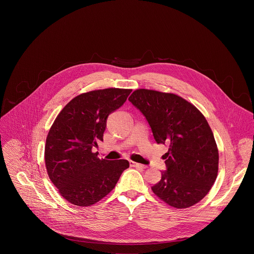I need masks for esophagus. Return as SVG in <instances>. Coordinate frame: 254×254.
Returning a JSON list of instances; mask_svg holds the SVG:
<instances>
[{
  "instance_id": "34e87169",
  "label": "esophagus",
  "mask_w": 254,
  "mask_h": 254,
  "mask_svg": "<svg viewBox=\"0 0 254 254\" xmlns=\"http://www.w3.org/2000/svg\"><path fill=\"white\" fill-rule=\"evenodd\" d=\"M130 165L132 166V167H134V168H136V169H146L147 168V166H144V165H141V164H138V163H135V162H130Z\"/></svg>"
}]
</instances>
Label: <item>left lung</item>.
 Here are the masks:
<instances>
[{"mask_svg": "<svg viewBox=\"0 0 254 254\" xmlns=\"http://www.w3.org/2000/svg\"><path fill=\"white\" fill-rule=\"evenodd\" d=\"M128 100L147 119L158 143L167 144V170L152 187L168 205L183 209L200 202L218 174L219 154L213 132L200 111L174 93L136 89Z\"/></svg>", "mask_w": 254, "mask_h": 254, "instance_id": "left-lung-1", "label": "left lung"}]
</instances>
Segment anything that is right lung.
Returning <instances> with one entry per match:
<instances>
[{
	"label": "right lung",
	"mask_w": 254,
	"mask_h": 254,
	"mask_svg": "<svg viewBox=\"0 0 254 254\" xmlns=\"http://www.w3.org/2000/svg\"><path fill=\"white\" fill-rule=\"evenodd\" d=\"M131 89L92 90L71 99L54 121L45 144L48 176L69 203L95 204L117 185L127 160L99 159L92 148L103 140L107 117L120 108Z\"/></svg>",
	"instance_id": "add662e5"
}]
</instances>
